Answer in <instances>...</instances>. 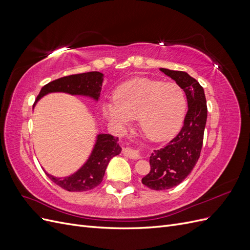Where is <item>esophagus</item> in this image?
Returning a JSON list of instances; mask_svg holds the SVG:
<instances>
[{
	"label": "esophagus",
	"instance_id": "34e87169",
	"mask_svg": "<svg viewBox=\"0 0 250 250\" xmlns=\"http://www.w3.org/2000/svg\"><path fill=\"white\" fill-rule=\"evenodd\" d=\"M123 153H124V155H126V156H128V157L135 158V160H137V158H140V157H141L140 151H139L138 149L133 148V147H130V146L125 147V148L123 149Z\"/></svg>",
	"mask_w": 250,
	"mask_h": 250
}]
</instances>
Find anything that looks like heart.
<instances>
[{"label":"heart","mask_w":250,"mask_h":250,"mask_svg":"<svg viewBox=\"0 0 250 250\" xmlns=\"http://www.w3.org/2000/svg\"><path fill=\"white\" fill-rule=\"evenodd\" d=\"M116 101L104 105V115L120 126L138 118L141 131L151 141L162 142L175 134L183 123L187 101L175 83L138 78L120 85Z\"/></svg>","instance_id":"heart-1"}]
</instances>
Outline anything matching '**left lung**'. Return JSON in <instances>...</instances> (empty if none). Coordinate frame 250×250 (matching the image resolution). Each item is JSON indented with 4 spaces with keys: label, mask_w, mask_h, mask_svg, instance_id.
Segmentation results:
<instances>
[{
    "label": "left lung",
    "mask_w": 250,
    "mask_h": 250,
    "mask_svg": "<svg viewBox=\"0 0 250 250\" xmlns=\"http://www.w3.org/2000/svg\"><path fill=\"white\" fill-rule=\"evenodd\" d=\"M160 70L184 89L188 111L179 133L150 156L151 170L142 178V183L155 191L178 186L191 173L200 156L208 118L206 95L199 82L186 72Z\"/></svg>",
    "instance_id": "obj_1"
}]
</instances>
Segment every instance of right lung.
<instances>
[{
    "instance_id": "right-lung-1",
    "label": "right lung",
    "mask_w": 250,
    "mask_h": 250,
    "mask_svg": "<svg viewBox=\"0 0 250 250\" xmlns=\"http://www.w3.org/2000/svg\"><path fill=\"white\" fill-rule=\"evenodd\" d=\"M104 75L100 72H88L71 75L56 79L44 85L37 96L34 105L41 98L50 93H66L70 95L85 96L99 100ZM119 139L111 134L99 133L97 135L95 146L87 161L82 167L65 177H55L47 173L53 183L69 192H85L101 184L105 170L113 156L121 153Z\"/></svg>"
}]
</instances>
